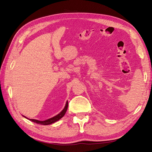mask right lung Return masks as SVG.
<instances>
[{
    "instance_id": "right-lung-1",
    "label": "right lung",
    "mask_w": 152,
    "mask_h": 152,
    "mask_svg": "<svg viewBox=\"0 0 152 152\" xmlns=\"http://www.w3.org/2000/svg\"><path fill=\"white\" fill-rule=\"evenodd\" d=\"M68 101L66 103V105H65V107L64 108V109L62 110L61 112L59 113V114H58L56 116H55L53 118H50L49 119H48V120L46 121H37V120H35V119H29L30 121L34 122L35 123H37V124H42V125H49V124H53V123H54L55 122H56L58 121H59V119L61 118L64 115H65V114L67 110V108H68ZM25 117V116H23Z\"/></svg>"
}]
</instances>
